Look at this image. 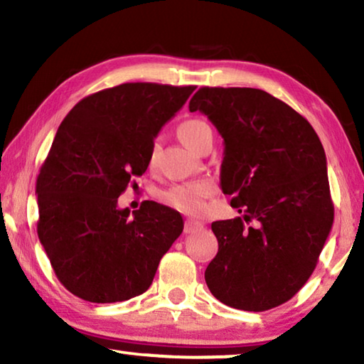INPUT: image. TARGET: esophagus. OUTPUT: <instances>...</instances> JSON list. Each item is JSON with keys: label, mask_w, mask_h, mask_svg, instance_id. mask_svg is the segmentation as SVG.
I'll return each instance as SVG.
<instances>
[{"label": "esophagus", "mask_w": 364, "mask_h": 364, "mask_svg": "<svg viewBox=\"0 0 364 364\" xmlns=\"http://www.w3.org/2000/svg\"><path fill=\"white\" fill-rule=\"evenodd\" d=\"M204 228V225L200 223V221H196V220H186L184 221V232L191 234V232H196Z\"/></svg>", "instance_id": "obj_1"}]
</instances>
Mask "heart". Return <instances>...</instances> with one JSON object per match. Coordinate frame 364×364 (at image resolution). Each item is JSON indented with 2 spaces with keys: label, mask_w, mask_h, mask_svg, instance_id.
<instances>
[{
  "label": "heart",
  "mask_w": 364,
  "mask_h": 364,
  "mask_svg": "<svg viewBox=\"0 0 364 364\" xmlns=\"http://www.w3.org/2000/svg\"><path fill=\"white\" fill-rule=\"evenodd\" d=\"M178 133H180V138L184 144L188 147H193L199 143V141L205 136V134L212 133L208 123L200 119H189L183 122L180 128H178ZM157 141L152 143L151 147V162H154L157 154ZM215 186L207 180H197V181H189L183 184H176V186L170 188L162 194V200L165 204L173 207L175 210H180L188 215H199L204 212L205 208V200L213 194Z\"/></svg>",
  "instance_id": "1"
}]
</instances>
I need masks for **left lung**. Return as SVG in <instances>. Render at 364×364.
<instances>
[{
	"mask_svg": "<svg viewBox=\"0 0 364 364\" xmlns=\"http://www.w3.org/2000/svg\"><path fill=\"white\" fill-rule=\"evenodd\" d=\"M189 110L207 115L223 138L220 184L244 212L212 223L218 254L207 286L237 310L284 304L316 268L334 221L321 141L305 117L263 90L202 86Z\"/></svg>",
	"mask_w": 364,
	"mask_h": 364,
	"instance_id": "left-lung-1",
	"label": "left lung"
}]
</instances>
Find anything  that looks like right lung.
Listing matches in <instances>:
<instances>
[{
	"instance_id": "right-lung-1",
	"label": "right lung",
	"mask_w": 364,
	"mask_h": 364,
	"mask_svg": "<svg viewBox=\"0 0 364 364\" xmlns=\"http://www.w3.org/2000/svg\"><path fill=\"white\" fill-rule=\"evenodd\" d=\"M196 86L123 83L75 104L36 178L40 242L67 291L93 304L146 292L183 232L181 215L144 200L130 217L117 199L151 162L165 123Z\"/></svg>"
}]
</instances>
